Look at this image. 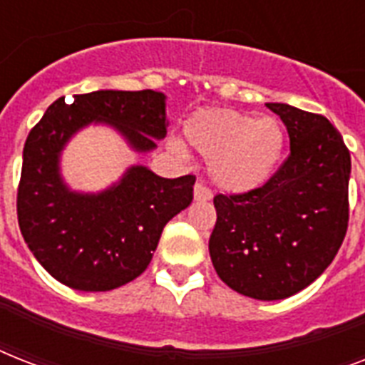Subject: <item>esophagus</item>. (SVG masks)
<instances>
[{"mask_svg":"<svg viewBox=\"0 0 365 365\" xmlns=\"http://www.w3.org/2000/svg\"><path fill=\"white\" fill-rule=\"evenodd\" d=\"M193 197L197 202H206V200L212 199V191L208 187H205L202 183H197L193 189Z\"/></svg>","mask_w":365,"mask_h":365,"instance_id":"1","label":"esophagus"}]
</instances>
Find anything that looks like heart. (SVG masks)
I'll use <instances>...</instances> for the list:
<instances>
[{
  "label": "heart",
  "mask_w": 365,
  "mask_h": 365,
  "mask_svg": "<svg viewBox=\"0 0 365 365\" xmlns=\"http://www.w3.org/2000/svg\"><path fill=\"white\" fill-rule=\"evenodd\" d=\"M189 145L208 160L212 182L231 195L254 193L274 176L286 148V132L274 117H254L237 110L195 111L183 125ZM176 153H185L172 142Z\"/></svg>",
  "instance_id": "b5f03b06"
}]
</instances>
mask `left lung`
Listing matches in <instances>:
<instances>
[{
  "instance_id": "1",
  "label": "left lung",
  "mask_w": 365,
  "mask_h": 365,
  "mask_svg": "<svg viewBox=\"0 0 365 365\" xmlns=\"http://www.w3.org/2000/svg\"><path fill=\"white\" fill-rule=\"evenodd\" d=\"M282 119L289 157L265 187L217 195L208 250L217 277L252 299H286L311 286L339 252L349 225L351 153L322 115L289 104Z\"/></svg>"
}]
</instances>
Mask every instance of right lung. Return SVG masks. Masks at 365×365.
I'll use <instances>...</instances> for the list:
<instances>
[{
  "mask_svg": "<svg viewBox=\"0 0 365 365\" xmlns=\"http://www.w3.org/2000/svg\"><path fill=\"white\" fill-rule=\"evenodd\" d=\"M110 126L134 153L166 136V96L157 91H94L48 106L22 151L20 233L43 269L81 292H110L148 269L160 233L193 200L195 176L168 180L130 165L102 191H77L62 176V153L87 126Z\"/></svg>",
  "mask_w": 365,
  "mask_h": 365,
  "instance_id": "add662e5",
  "label": "right lung"
}]
</instances>
